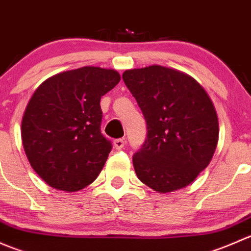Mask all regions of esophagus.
<instances>
[{
	"instance_id": "esophagus-1",
	"label": "esophagus",
	"mask_w": 251,
	"mask_h": 251,
	"mask_svg": "<svg viewBox=\"0 0 251 251\" xmlns=\"http://www.w3.org/2000/svg\"><path fill=\"white\" fill-rule=\"evenodd\" d=\"M125 143H126L125 140H123V138H118V140L114 141V147H115V149H123L124 147H125Z\"/></svg>"
}]
</instances>
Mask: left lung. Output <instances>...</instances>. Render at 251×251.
<instances>
[{
  "label": "left lung",
  "mask_w": 251,
  "mask_h": 251,
  "mask_svg": "<svg viewBox=\"0 0 251 251\" xmlns=\"http://www.w3.org/2000/svg\"><path fill=\"white\" fill-rule=\"evenodd\" d=\"M125 85L147 123V138L133 155L136 175L159 193L191 184L211 161L219 120L203 86L163 65L124 72Z\"/></svg>",
  "instance_id": "obj_1"
}]
</instances>
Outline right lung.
<instances>
[{
  "mask_svg": "<svg viewBox=\"0 0 251 251\" xmlns=\"http://www.w3.org/2000/svg\"><path fill=\"white\" fill-rule=\"evenodd\" d=\"M114 69L82 67L45 80L22 120V142L35 173L55 189L77 192L102 171L111 143L100 132V98L120 81Z\"/></svg>",
  "mask_w": 251,
  "mask_h": 251,
  "instance_id": "1",
  "label": "right lung"
}]
</instances>
